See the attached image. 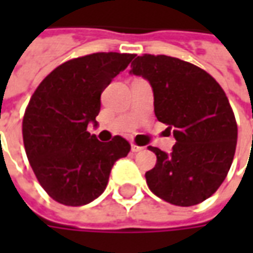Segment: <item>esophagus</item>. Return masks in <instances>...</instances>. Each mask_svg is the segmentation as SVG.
I'll use <instances>...</instances> for the list:
<instances>
[{
	"mask_svg": "<svg viewBox=\"0 0 253 253\" xmlns=\"http://www.w3.org/2000/svg\"><path fill=\"white\" fill-rule=\"evenodd\" d=\"M142 146H138V145H135V143H132L131 145V152H134V153H137V152H141L142 150Z\"/></svg>",
	"mask_w": 253,
	"mask_h": 253,
	"instance_id": "esophagus-1",
	"label": "esophagus"
}]
</instances>
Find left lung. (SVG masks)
Segmentation results:
<instances>
[{
    "label": "left lung",
    "mask_w": 253,
    "mask_h": 253,
    "mask_svg": "<svg viewBox=\"0 0 253 253\" xmlns=\"http://www.w3.org/2000/svg\"><path fill=\"white\" fill-rule=\"evenodd\" d=\"M130 74L148 80L154 114L173 131L169 154L149 146L157 156L145 173L149 188L176 206L206 201L228 175L237 143V125L219 84L201 67L179 58L143 54Z\"/></svg>",
    "instance_id": "8db88e82"
}]
</instances>
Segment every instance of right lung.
I'll list each match as a JSON object with an SVG mask.
<instances>
[{
    "label": "right lung",
    "instance_id": "right-lung-1",
    "mask_svg": "<svg viewBox=\"0 0 253 253\" xmlns=\"http://www.w3.org/2000/svg\"><path fill=\"white\" fill-rule=\"evenodd\" d=\"M134 54L96 52L70 59L47 76L23 119V139L36 179L54 201L83 206L104 192L112 167L130 152L116 135L100 142L86 131L97 126L100 96Z\"/></svg>",
    "mask_w": 253,
    "mask_h": 253
}]
</instances>
